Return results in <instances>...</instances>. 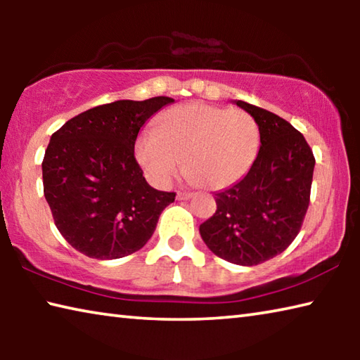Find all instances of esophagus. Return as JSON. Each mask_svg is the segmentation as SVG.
I'll return each instance as SVG.
<instances>
[{"mask_svg":"<svg viewBox=\"0 0 360 360\" xmlns=\"http://www.w3.org/2000/svg\"><path fill=\"white\" fill-rule=\"evenodd\" d=\"M193 197V193L192 192H178V195H176V198L178 200H188V198H192Z\"/></svg>","mask_w":360,"mask_h":360,"instance_id":"34e87169","label":"esophagus"}]
</instances>
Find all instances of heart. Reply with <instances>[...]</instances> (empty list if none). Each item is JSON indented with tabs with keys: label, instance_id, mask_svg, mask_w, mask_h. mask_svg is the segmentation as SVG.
Instances as JSON below:
<instances>
[{
	"label": "heart",
	"instance_id": "obj_1",
	"mask_svg": "<svg viewBox=\"0 0 360 360\" xmlns=\"http://www.w3.org/2000/svg\"><path fill=\"white\" fill-rule=\"evenodd\" d=\"M259 146V125L249 112L188 103L163 114L157 130L141 133L135 154L157 186L169 184L186 158L188 178L217 191L235 184L249 172Z\"/></svg>",
	"mask_w": 360,
	"mask_h": 360
}]
</instances>
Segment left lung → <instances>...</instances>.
Instances as JSON below:
<instances>
[{
  "label": "left lung",
  "instance_id": "left-lung-1",
  "mask_svg": "<svg viewBox=\"0 0 360 360\" xmlns=\"http://www.w3.org/2000/svg\"><path fill=\"white\" fill-rule=\"evenodd\" d=\"M257 122L260 149L248 174L216 193L217 210L200 235L217 257L252 266L281 254L295 240L309 205L314 155L288 120L235 101Z\"/></svg>",
  "mask_w": 360,
  "mask_h": 360
}]
</instances>
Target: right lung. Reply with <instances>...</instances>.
Instances as JSON below:
<instances>
[{"instance_id":"add662e5","label":"right lung","mask_w":360,"mask_h":360,"mask_svg":"<svg viewBox=\"0 0 360 360\" xmlns=\"http://www.w3.org/2000/svg\"><path fill=\"white\" fill-rule=\"evenodd\" d=\"M168 96L119 100L77 114L51 136L44 197L63 238L84 255L120 259L141 249L174 192L150 187L135 158L141 127Z\"/></svg>"}]
</instances>
